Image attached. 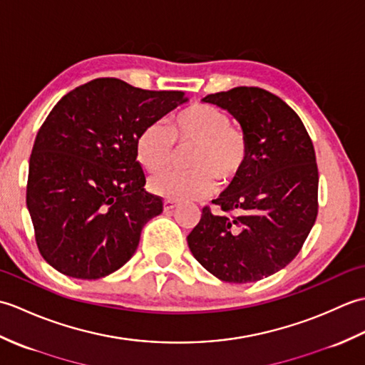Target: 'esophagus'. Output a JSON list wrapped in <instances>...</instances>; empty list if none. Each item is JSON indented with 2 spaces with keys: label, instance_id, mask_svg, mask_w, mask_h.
Wrapping results in <instances>:
<instances>
[{
  "label": "esophagus",
  "instance_id": "1",
  "mask_svg": "<svg viewBox=\"0 0 365 365\" xmlns=\"http://www.w3.org/2000/svg\"><path fill=\"white\" fill-rule=\"evenodd\" d=\"M178 204L175 202V200H165V212H169V210H174V208L177 207Z\"/></svg>",
  "mask_w": 365,
  "mask_h": 365
}]
</instances>
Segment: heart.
Listing matches in <instances>:
<instances>
[{"label": "heart", "mask_w": 365, "mask_h": 365, "mask_svg": "<svg viewBox=\"0 0 365 365\" xmlns=\"http://www.w3.org/2000/svg\"><path fill=\"white\" fill-rule=\"evenodd\" d=\"M174 144L192 145L187 173L165 170L149 180V190L169 200H191L210 196L216 182L234 183L250 160V138L232 123L227 111L208 103H195L174 114L168 128L147 125L136 139V158L149 173H158L173 161Z\"/></svg>", "instance_id": "obj_1"}]
</instances>
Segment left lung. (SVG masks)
<instances>
[{
  "mask_svg": "<svg viewBox=\"0 0 365 365\" xmlns=\"http://www.w3.org/2000/svg\"><path fill=\"white\" fill-rule=\"evenodd\" d=\"M227 110L250 138L245 173L202 208L188 235L196 260L224 282L260 281L289 265L319 213V169L304 123L284 100L240 86L202 98Z\"/></svg>",
  "mask_w": 365,
  "mask_h": 365,
  "instance_id": "left-lung-1",
  "label": "left lung"
}]
</instances>
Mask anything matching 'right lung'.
<instances>
[{
    "label": "right lung",
    "mask_w": 365,
    "mask_h": 365,
    "mask_svg": "<svg viewBox=\"0 0 365 365\" xmlns=\"http://www.w3.org/2000/svg\"><path fill=\"white\" fill-rule=\"evenodd\" d=\"M180 91H145L97 78L54 105L29 158L26 205L42 257L59 273L100 279L135 254L163 199L144 190L136 139L187 102Z\"/></svg>",
    "instance_id": "obj_1"
}]
</instances>
